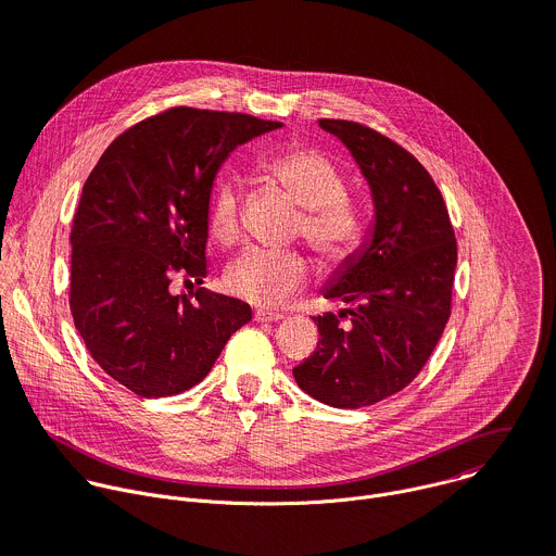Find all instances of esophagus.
<instances>
[{
    "label": "esophagus",
    "instance_id": "esophagus-1",
    "mask_svg": "<svg viewBox=\"0 0 556 556\" xmlns=\"http://www.w3.org/2000/svg\"><path fill=\"white\" fill-rule=\"evenodd\" d=\"M253 319H255L257 324H275V321H281V319H283V314H279V312H268V309H255Z\"/></svg>",
    "mask_w": 556,
    "mask_h": 556
}]
</instances>
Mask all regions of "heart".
<instances>
[{
	"instance_id": "b5f03b06",
	"label": "heart",
	"mask_w": 556,
	"mask_h": 556,
	"mask_svg": "<svg viewBox=\"0 0 556 556\" xmlns=\"http://www.w3.org/2000/svg\"><path fill=\"white\" fill-rule=\"evenodd\" d=\"M260 172L303 208L296 235H303L328 266H341L358 251L365 217L361 206L345 195V176L328 155L309 147H292L268 155ZM208 230L224 247L240 237V189L230 178L219 180L211 193ZM307 275V260L296 251L249 249L226 266L224 288L235 296L273 307L294 294Z\"/></svg>"
}]
</instances>
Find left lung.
<instances>
[{
	"label": "left lung",
	"mask_w": 556,
	"mask_h": 556,
	"mask_svg": "<svg viewBox=\"0 0 556 556\" xmlns=\"http://www.w3.org/2000/svg\"><path fill=\"white\" fill-rule=\"evenodd\" d=\"M319 127L352 153L374 219L321 288L348 307L314 316L319 345L292 376L319 403L358 409L405 389L429 361L451 314L457 244L440 189L407 149L352 121Z\"/></svg>",
	"instance_id": "8db88e82"
}]
</instances>
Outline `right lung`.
Listing matches in <instances>:
<instances>
[{
	"mask_svg": "<svg viewBox=\"0 0 556 556\" xmlns=\"http://www.w3.org/2000/svg\"><path fill=\"white\" fill-rule=\"evenodd\" d=\"M249 114L174 108L123 131L84 185L72 224L70 309L92 358L142 399L198 384L251 305L172 275L206 277L208 202L226 157L279 129Z\"/></svg>",
	"mask_w": 556,
	"mask_h": 556,
	"instance_id": "obj_1",
	"label": "right lung"
}]
</instances>
